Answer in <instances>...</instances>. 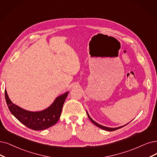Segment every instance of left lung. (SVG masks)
<instances>
[{
  "instance_id": "obj_1",
  "label": "left lung",
  "mask_w": 157,
  "mask_h": 157,
  "mask_svg": "<svg viewBox=\"0 0 157 157\" xmlns=\"http://www.w3.org/2000/svg\"><path fill=\"white\" fill-rule=\"evenodd\" d=\"M86 113H87V116H88V117H89V118L90 119V121L92 122V123H93L95 125V126H97V127H98V128H101V129H104V130H105V131H115V130H117V129H120V128H122V127H124V126H126V125H127V124H126V125H124V126H121V127H118V128H108V127H105V126H102V125H100V124H98V123H97L96 122H95L94 121L93 119L90 117V115H88V113H87V112L86 111Z\"/></svg>"
}]
</instances>
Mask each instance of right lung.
<instances>
[{"label": "right lung", "mask_w": 157, "mask_h": 157, "mask_svg": "<svg viewBox=\"0 0 157 157\" xmlns=\"http://www.w3.org/2000/svg\"><path fill=\"white\" fill-rule=\"evenodd\" d=\"M68 93L66 92L58 97L47 109L35 112L25 110L14 104L10 99L6 90H5V98L12 115L28 128L37 131L46 129L58 122L60 117L62 106Z\"/></svg>", "instance_id": "add662e5"}]
</instances>
